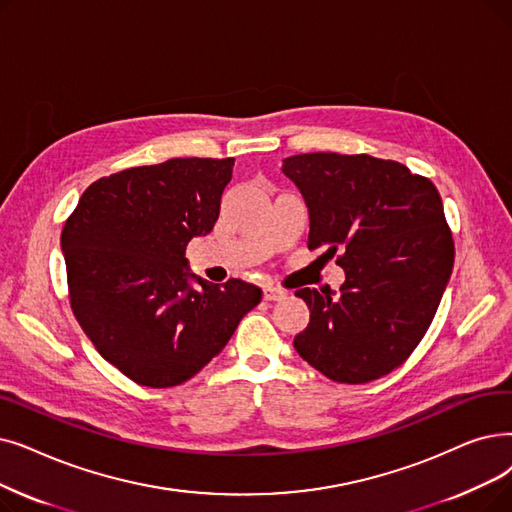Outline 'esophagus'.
<instances>
[{
	"label": "esophagus",
	"mask_w": 512,
	"mask_h": 512,
	"mask_svg": "<svg viewBox=\"0 0 512 512\" xmlns=\"http://www.w3.org/2000/svg\"><path fill=\"white\" fill-rule=\"evenodd\" d=\"M263 299L265 301H282V299H286V291H282V288H276V286H265Z\"/></svg>",
	"instance_id": "esophagus-1"
}]
</instances>
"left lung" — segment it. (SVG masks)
<instances>
[{"label": "left lung", "mask_w": 512, "mask_h": 512, "mask_svg": "<svg viewBox=\"0 0 512 512\" xmlns=\"http://www.w3.org/2000/svg\"><path fill=\"white\" fill-rule=\"evenodd\" d=\"M282 173L309 209L307 247L341 251L345 270L337 301L295 293L311 314L293 345L335 383L381 379L425 337L454 268L441 196L429 177L370 154H295Z\"/></svg>", "instance_id": "8db88e82"}]
</instances>
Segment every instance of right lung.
I'll list each match as a JSON object with an SVG mask.
<instances>
[{
	"label": "right lung",
	"mask_w": 512,
	"mask_h": 512,
	"mask_svg": "<svg viewBox=\"0 0 512 512\" xmlns=\"http://www.w3.org/2000/svg\"><path fill=\"white\" fill-rule=\"evenodd\" d=\"M232 167L234 159L192 157L123 169L87 188L66 219L60 244L73 314L133 383H186L261 301L255 284L219 286L186 270L188 242L213 230Z\"/></svg>",
	"instance_id": "obj_1"
}]
</instances>
